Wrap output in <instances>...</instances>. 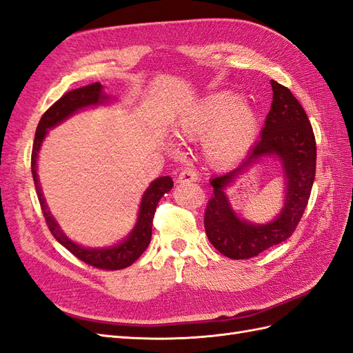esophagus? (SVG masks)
I'll return each instance as SVG.
<instances>
[{"label":"esophagus","instance_id":"1","mask_svg":"<svg viewBox=\"0 0 353 353\" xmlns=\"http://www.w3.org/2000/svg\"><path fill=\"white\" fill-rule=\"evenodd\" d=\"M196 180H198V174L194 170H183L177 177V183L185 185V183H190V182H196Z\"/></svg>","mask_w":353,"mask_h":353}]
</instances>
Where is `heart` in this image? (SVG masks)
Wrapping results in <instances>:
<instances>
[{
  "label": "heart",
  "mask_w": 353,
  "mask_h": 353,
  "mask_svg": "<svg viewBox=\"0 0 353 353\" xmlns=\"http://www.w3.org/2000/svg\"><path fill=\"white\" fill-rule=\"evenodd\" d=\"M259 130L257 110L228 90L201 99L173 124L174 134L182 140H195L209 133L203 140L201 152L207 165L217 170L238 164L253 148ZM168 148L174 149L171 143Z\"/></svg>",
  "instance_id": "obj_1"
}]
</instances>
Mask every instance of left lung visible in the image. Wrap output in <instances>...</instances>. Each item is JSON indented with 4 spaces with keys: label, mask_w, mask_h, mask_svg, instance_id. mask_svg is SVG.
Segmentation results:
<instances>
[{
    "label": "left lung",
    "mask_w": 353,
    "mask_h": 353,
    "mask_svg": "<svg viewBox=\"0 0 353 353\" xmlns=\"http://www.w3.org/2000/svg\"><path fill=\"white\" fill-rule=\"evenodd\" d=\"M270 85L274 99L260 140L239 167L210 180L214 194L205 208V234L217 251L234 260L254 257L287 241L303 216L315 180L316 143L305 109L287 87L274 79ZM265 157L276 159L283 170L285 199L270 222L253 224L233 210L225 189Z\"/></svg>",
    "instance_id": "obj_1"
}]
</instances>
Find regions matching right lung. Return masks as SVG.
Segmentation results:
<instances>
[{"label":"right lung","mask_w":353,"mask_h":353,"mask_svg":"<svg viewBox=\"0 0 353 353\" xmlns=\"http://www.w3.org/2000/svg\"><path fill=\"white\" fill-rule=\"evenodd\" d=\"M110 100H112V97L103 92V85L100 83L72 90V92L66 93L63 97H60L41 117V119H39L32 148L31 170L39 204H41L47 226L50 229V232L53 234V236L75 257L85 261L87 265L106 270H119L133 265L148 248L150 238H152V220L157 205L159 203V199L164 196V194L170 192L171 188H173V180H171V177L163 176L155 179L154 182H150V185L142 195V201H140L137 220L134 228L132 229V232H130L123 241H119V243L102 248L84 247L66 236L63 230L60 229L53 214L50 213L38 177V154L48 130L62 124L63 121H66L69 117L75 115L79 110L100 105H108L110 103Z\"/></svg>","instance_id":"obj_1"}]
</instances>
